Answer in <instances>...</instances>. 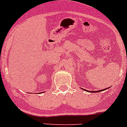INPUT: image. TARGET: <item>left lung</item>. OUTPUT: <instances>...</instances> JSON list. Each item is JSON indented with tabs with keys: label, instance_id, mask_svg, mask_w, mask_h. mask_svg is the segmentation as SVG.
Segmentation results:
<instances>
[{
	"label": "left lung",
	"instance_id": "obj_1",
	"mask_svg": "<svg viewBox=\"0 0 127 127\" xmlns=\"http://www.w3.org/2000/svg\"><path fill=\"white\" fill-rule=\"evenodd\" d=\"M105 89H103L102 90V91H104V90H105ZM84 90H85V89H84ZM85 91H86V90H85ZM100 91H95V92H94V91H92V92H100Z\"/></svg>",
	"mask_w": 127,
	"mask_h": 127
}]
</instances>
